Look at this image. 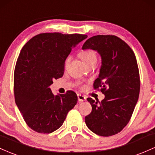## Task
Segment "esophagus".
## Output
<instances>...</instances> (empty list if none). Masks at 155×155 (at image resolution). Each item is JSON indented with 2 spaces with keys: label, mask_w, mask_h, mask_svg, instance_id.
Listing matches in <instances>:
<instances>
[{
  "label": "esophagus",
  "mask_w": 155,
  "mask_h": 155,
  "mask_svg": "<svg viewBox=\"0 0 155 155\" xmlns=\"http://www.w3.org/2000/svg\"><path fill=\"white\" fill-rule=\"evenodd\" d=\"M78 99L79 102H83V101H86V97L85 96H83L82 94H78Z\"/></svg>",
  "instance_id": "obj_1"
}]
</instances>
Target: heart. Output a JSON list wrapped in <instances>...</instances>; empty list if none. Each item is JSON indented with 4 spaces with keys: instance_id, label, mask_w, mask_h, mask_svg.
<instances>
[{
    "instance_id": "b5f03b06",
    "label": "heart",
    "mask_w": 155,
    "mask_h": 155,
    "mask_svg": "<svg viewBox=\"0 0 155 155\" xmlns=\"http://www.w3.org/2000/svg\"><path fill=\"white\" fill-rule=\"evenodd\" d=\"M80 56L82 58V60L84 61V63H86L87 65L89 64L92 63V62H96L97 61V54L93 50H86L85 51L82 52V53H80ZM70 58L68 57L65 61V66H67L68 64Z\"/></svg>"
}]
</instances>
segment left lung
<instances>
[{"mask_svg": "<svg viewBox=\"0 0 155 155\" xmlns=\"http://www.w3.org/2000/svg\"><path fill=\"white\" fill-rule=\"evenodd\" d=\"M93 50L101 57L94 88H102L101 102L87 98L92 110L85 117L86 126L100 136H111L129 122L138 102L140 77L136 58L123 40L113 35H97L87 39L82 50Z\"/></svg>", "mask_w": 155, "mask_h": 155, "instance_id": "8db88e82", "label": "left lung"}]
</instances>
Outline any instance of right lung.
I'll return each instance as SVG.
<instances>
[{"instance_id": "right-lung-1", "label": "right lung", "mask_w": 155, "mask_h": 155, "mask_svg": "<svg viewBox=\"0 0 155 155\" xmlns=\"http://www.w3.org/2000/svg\"><path fill=\"white\" fill-rule=\"evenodd\" d=\"M87 38L83 34H40L24 45L14 74L15 98L26 124L39 133L58 130L77 104L74 91L54 95L53 79L61 78L65 61L72 48Z\"/></svg>"}]
</instances>
